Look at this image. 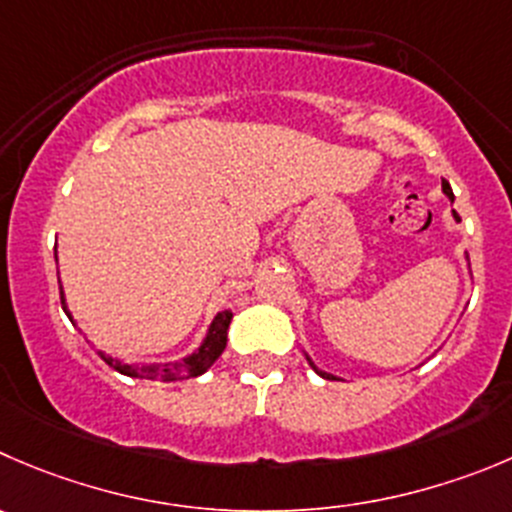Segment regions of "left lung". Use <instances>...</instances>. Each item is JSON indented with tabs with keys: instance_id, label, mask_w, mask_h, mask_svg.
<instances>
[{
	"instance_id": "8db88e82",
	"label": "left lung",
	"mask_w": 512,
	"mask_h": 512,
	"mask_svg": "<svg viewBox=\"0 0 512 512\" xmlns=\"http://www.w3.org/2000/svg\"><path fill=\"white\" fill-rule=\"evenodd\" d=\"M442 191H445V196L450 198V201H455V196H452V188H450V183H447V180H442ZM452 216H455L457 221H460V216H457L455 211H452ZM306 359H309V357H306ZM309 364H311V367H314V362H311V359H309ZM314 372H316V374H321V377H324V379H337V377H334V374H326V372H321L319 367H314Z\"/></svg>"
}]
</instances>
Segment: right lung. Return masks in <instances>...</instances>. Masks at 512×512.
I'll return each instance as SVG.
<instances>
[{"label": "right lung", "mask_w": 512, "mask_h": 512, "mask_svg": "<svg viewBox=\"0 0 512 512\" xmlns=\"http://www.w3.org/2000/svg\"><path fill=\"white\" fill-rule=\"evenodd\" d=\"M60 301H62V309L67 311V304H65V294H62V286H60ZM70 314V311H67ZM72 319V316H70ZM233 319V311H221V314L213 319L211 329H208L206 339H203V344L198 347V352H193L191 357H186L183 362H175L173 367H168V364H150V367H130V364L120 362V359L110 357V354L105 352H97L102 359H105L107 364L113 369H118L120 374H128V377H145V379H160V382H173V379H186V377H198V374L206 372L208 367H211L213 362H216L218 357H221V352L226 349V339H228V324H231Z\"/></svg>", "instance_id": "add662e5"}]
</instances>
